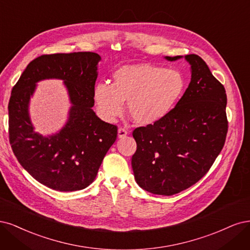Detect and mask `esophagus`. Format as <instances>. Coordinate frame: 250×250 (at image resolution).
Returning <instances> with one entry per match:
<instances>
[{
  "mask_svg": "<svg viewBox=\"0 0 250 250\" xmlns=\"http://www.w3.org/2000/svg\"><path fill=\"white\" fill-rule=\"evenodd\" d=\"M127 135V131L124 127H119L118 128V138H124Z\"/></svg>",
  "mask_w": 250,
  "mask_h": 250,
  "instance_id": "esophagus-1",
  "label": "esophagus"
}]
</instances>
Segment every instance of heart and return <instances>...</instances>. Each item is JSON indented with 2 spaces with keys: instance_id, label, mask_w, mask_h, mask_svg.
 Segmentation results:
<instances>
[{
  "instance_id": "b5f03b06",
  "label": "heart",
  "mask_w": 250,
  "mask_h": 250,
  "mask_svg": "<svg viewBox=\"0 0 250 250\" xmlns=\"http://www.w3.org/2000/svg\"><path fill=\"white\" fill-rule=\"evenodd\" d=\"M186 87L184 76L148 63L131 64L118 68L113 82L94 86L93 101L99 115L108 123L123 114L125 102L136 124L154 125L165 118L179 103Z\"/></svg>"
}]
</instances>
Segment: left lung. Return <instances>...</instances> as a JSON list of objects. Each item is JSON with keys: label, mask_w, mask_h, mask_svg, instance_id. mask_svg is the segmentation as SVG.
<instances>
[{"label": "left lung", "mask_w": 250, "mask_h": 250, "mask_svg": "<svg viewBox=\"0 0 250 250\" xmlns=\"http://www.w3.org/2000/svg\"><path fill=\"white\" fill-rule=\"evenodd\" d=\"M183 56L168 57L175 61ZM191 81L173 110L160 122L137 127L132 157L136 183L147 192L173 195L208 171L228 133L227 93L199 56H185Z\"/></svg>", "instance_id": "8db88e82"}]
</instances>
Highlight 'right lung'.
Masks as SVG:
<instances>
[{"label": "right lung", "instance_id": "obj_1", "mask_svg": "<svg viewBox=\"0 0 250 250\" xmlns=\"http://www.w3.org/2000/svg\"><path fill=\"white\" fill-rule=\"evenodd\" d=\"M101 56L92 52L42 55L31 61L11 91L9 141L20 164L53 190H82L94 181L104 157L117 137V126L103 122L92 110ZM59 78L72 107L60 131L43 136L34 131L28 104L36 84Z\"/></svg>", "mask_w": 250, "mask_h": 250}]
</instances>
